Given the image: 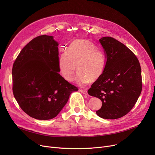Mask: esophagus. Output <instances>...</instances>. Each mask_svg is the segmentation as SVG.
Segmentation results:
<instances>
[{
	"label": "esophagus",
	"instance_id": "obj_1",
	"mask_svg": "<svg viewBox=\"0 0 155 155\" xmlns=\"http://www.w3.org/2000/svg\"><path fill=\"white\" fill-rule=\"evenodd\" d=\"M79 91H80V92H82V94H84V95H88V92H87V91H84V90H81V89H80Z\"/></svg>",
	"mask_w": 155,
	"mask_h": 155
}]
</instances>
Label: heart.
Masks as SVG:
<instances>
[{"label": "heart", "mask_w": 155, "mask_h": 155, "mask_svg": "<svg viewBox=\"0 0 155 155\" xmlns=\"http://www.w3.org/2000/svg\"><path fill=\"white\" fill-rule=\"evenodd\" d=\"M106 66V56L104 52L94 43L87 39H77L68 47V51L60 54L58 68L60 74L67 81L71 82L75 72L79 71L76 82L85 86L96 80L103 73Z\"/></svg>", "instance_id": "heart-1"}]
</instances>
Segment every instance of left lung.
Returning a JSON list of instances; mask_svg holds the SVG:
<instances>
[{"label": "left lung", "mask_w": 155, "mask_h": 155, "mask_svg": "<svg viewBox=\"0 0 155 155\" xmlns=\"http://www.w3.org/2000/svg\"><path fill=\"white\" fill-rule=\"evenodd\" d=\"M99 42L106 56V66L88 94L102 102L96 111L97 115L116 119L126 115L139 98L142 91L141 66L135 54L116 39L103 37Z\"/></svg>", "instance_id": "left-lung-1"}]
</instances>
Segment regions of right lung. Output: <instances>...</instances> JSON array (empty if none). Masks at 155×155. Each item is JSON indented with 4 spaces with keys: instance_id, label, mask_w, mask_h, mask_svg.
<instances>
[{
    "instance_id": "add662e5",
    "label": "right lung",
    "mask_w": 155,
    "mask_h": 155,
    "mask_svg": "<svg viewBox=\"0 0 155 155\" xmlns=\"http://www.w3.org/2000/svg\"><path fill=\"white\" fill-rule=\"evenodd\" d=\"M58 45L53 36H38L22 48L13 64L14 96L22 110L36 119L55 117L78 90L59 74Z\"/></svg>"
}]
</instances>
